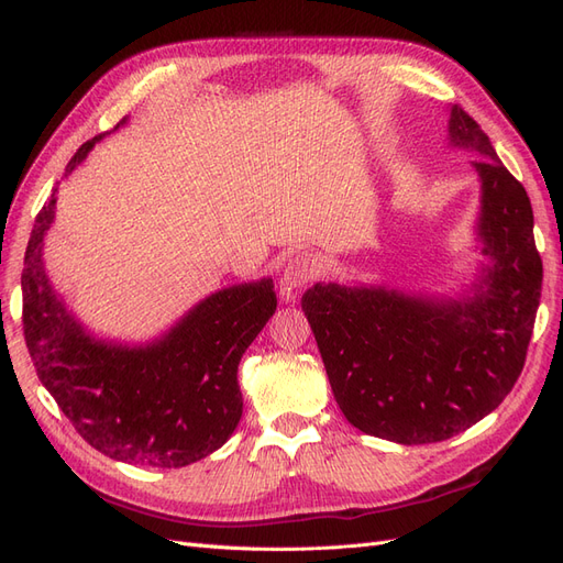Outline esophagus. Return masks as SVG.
Listing matches in <instances>:
<instances>
[{"instance_id":"1","label":"esophagus","mask_w":563,"mask_h":563,"mask_svg":"<svg viewBox=\"0 0 563 563\" xmlns=\"http://www.w3.org/2000/svg\"><path fill=\"white\" fill-rule=\"evenodd\" d=\"M319 272H321V265L317 261V255L300 253L284 269L282 286L288 288V291H291V288H302V286L312 284L319 277Z\"/></svg>"}]
</instances>
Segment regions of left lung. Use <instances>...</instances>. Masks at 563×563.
<instances>
[{
  "label": "left lung",
  "instance_id": "obj_1",
  "mask_svg": "<svg viewBox=\"0 0 563 563\" xmlns=\"http://www.w3.org/2000/svg\"><path fill=\"white\" fill-rule=\"evenodd\" d=\"M449 145L482 159L479 277L460 298L314 284L302 296L340 411L366 434L434 444L465 432L515 387L542 288L533 209L482 126L449 110Z\"/></svg>",
  "mask_w": 563,
  "mask_h": 563
}]
</instances>
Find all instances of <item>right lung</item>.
Here are the masks:
<instances>
[{
	"label": "right lung",
	"instance_id": "obj_1",
	"mask_svg": "<svg viewBox=\"0 0 563 563\" xmlns=\"http://www.w3.org/2000/svg\"><path fill=\"white\" fill-rule=\"evenodd\" d=\"M126 124V117L114 126ZM103 135L84 143L63 178ZM56 192L37 216L25 251L23 331L32 364L60 411L112 460L185 467L218 451L242 418L236 366L277 310L269 277L234 284L199 300L162 338L126 345L91 335L51 284L44 236Z\"/></svg>",
	"mask_w": 563,
	"mask_h": 563
}]
</instances>
